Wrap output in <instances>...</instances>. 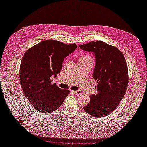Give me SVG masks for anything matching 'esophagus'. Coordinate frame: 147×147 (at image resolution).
Instances as JSON below:
<instances>
[{
  "label": "esophagus",
  "instance_id": "obj_1",
  "mask_svg": "<svg viewBox=\"0 0 147 147\" xmlns=\"http://www.w3.org/2000/svg\"><path fill=\"white\" fill-rule=\"evenodd\" d=\"M73 92L76 95H80L82 93V91H81V90H76V91H74Z\"/></svg>",
  "mask_w": 147,
  "mask_h": 147
}]
</instances>
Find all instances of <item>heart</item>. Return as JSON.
I'll list each match as a JSON object with an SVG mask.
<instances>
[{
  "label": "heart",
  "mask_w": 147,
  "mask_h": 147,
  "mask_svg": "<svg viewBox=\"0 0 147 147\" xmlns=\"http://www.w3.org/2000/svg\"><path fill=\"white\" fill-rule=\"evenodd\" d=\"M80 60H86V59H92L91 57H90V56H88V55H83L80 58ZM79 59V60H80Z\"/></svg>",
  "instance_id": "1"
}]
</instances>
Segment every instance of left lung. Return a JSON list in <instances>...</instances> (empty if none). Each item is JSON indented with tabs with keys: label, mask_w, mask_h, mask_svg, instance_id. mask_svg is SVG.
I'll return each instance as SVG.
<instances>
[{
	"label": "left lung",
	"mask_w": 147,
	"mask_h": 147,
	"mask_svg": "<svg viewBox=\"0 0 147 147\" xmlns=\"http://www.w3.org/2000/svg\"><path fill=\"white\" fill-rule=\"evenodd\" d=\"M80 48L94 53L96 59L93 76L97 93L89 96V104L83 109L95 117L107 116L116 109L126 91L129 77L125 58L117 48L102 41L80 45Z\"/></svg>",
	"instance_id": "8db88e82"
}]
</instances>
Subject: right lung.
Returning a JSON list of instances; mask_svg holds the SVG:
<instances>
[{
	"label": "right lung",
	"mask_w": 147,
	"mask_h": 147,
	"mask_svg": "<svg viewBox=\"0 0 147 147\" xmlns=\"http://www.w3.org/2000/svg\"><path fill=\"white\" fill-rule=\"evenodd\" d=\"M77 48L76 43L67 45L47 40L29 49L22 59L20 80L25 97L36 111L51 113L57 110L69 93L52 84L51 76L60 73L64 59Z\"/></svg>",
	"instance_id": "add662e5"
}]
</instances>
